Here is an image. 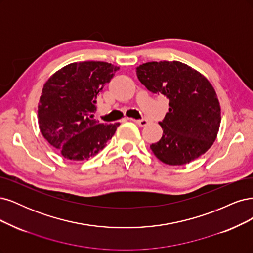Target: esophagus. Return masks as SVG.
Here are the masks:
<instances>
[{
	"instance_id": "obj_1",
	"label": "esophagus",
	"mask_w": 253,
	"mask_h": 253,
	"mask_svg": "<svg viewBox=\"0 0 253 253\" xmlns=\"http://www.w3.org/2000/svg\"><path fill=\"white\" fill-rule=\"evenodd\" d=\"M134 123H136L137 125H140L141 127H144V126H147V124H148V121L146 120V119H142V120H133V119H131Z\"/></svg>"
}]
</instances>
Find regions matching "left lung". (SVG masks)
Wrapping results in <instances>:
<instances>
[{"label": "left lung", "instance_id": "1", "mask_svg": "<svg viewBox=\"0 0 253 253\" xmlns=\"http://www.w3.org/2000/svg\"><path fill=\"white\" fill-rule=\"evenodd\" d=\"M136 76L149 91L169 100V111L159 123L163 135L150 145L154 156L165 164L180 166L205 153L221 124V107L209 81L177 61L142 64Z\"/></svg>", "mask_w": 253, "mask_h": 253}]
</instances>
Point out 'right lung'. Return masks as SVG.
Masks as SVG:
<instances>
[{"mask_svg": "<svg viewBox=\"0 0 253 253\" xmlns=\"http://www.w3.org/2000/svg\"><path fill=\"white\" fill-rule=\"evenodd\" d=\"M119 69L106 62L71 63L45 83L38 106L39 127L64 158H92L115 134L120 123H100L92 113L97 94Z\"/></svg>", "mask_w": 253, "mask_h": 253, "instance_id": "1", "label": "right lung"}]
</instances>
